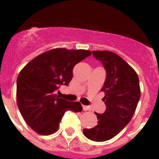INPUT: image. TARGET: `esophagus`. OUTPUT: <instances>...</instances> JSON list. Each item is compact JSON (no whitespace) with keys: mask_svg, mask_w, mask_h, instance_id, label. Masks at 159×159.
<instances>
[{"mask_svg":"<svg viewBox=\"0 0 159 159\" xmlns=\"http://www.w3.org/2000/svg\"><path fill=\"white\" fill-rule=\"evenodd\" d=\"M82 108H83V111H90L91 110V107L89 106H82Z\"/></svg>","mask_w":159,"mask_h":159,"instance_id":"34e87169","label":"esophagus"}]
</instances>
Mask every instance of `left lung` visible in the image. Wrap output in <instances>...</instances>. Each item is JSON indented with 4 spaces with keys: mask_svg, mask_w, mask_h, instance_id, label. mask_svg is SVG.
<instances>
[{
    "mask_svg": "<svg viewBox=\"0 0 159 159\" xmlns=\"http://www.w3.org/2000/svg\"><path fill=\"white\" fill-rule=\"evenodd\" d=\"M102 62L106 78L102 92L106 106L103 114L95 113L98 122L83 134L91 140L103 142L118 134L132 119L140 98L139 80L136 72L119 55L110 51H92Z\"/></svg>",
    "mask_w": 159,
    "mask_h": 159,
    "instance_id": "1",
    "label": "left lung"
}]
</instances>
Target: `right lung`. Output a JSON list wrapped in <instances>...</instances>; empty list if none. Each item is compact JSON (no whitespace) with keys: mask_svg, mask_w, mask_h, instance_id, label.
Masks as SVG:
<instances>
[{"mask_svg":"<svg viewBox=\"0 0 159 159\" xmlns=\"http://www.w3.org/2000/svg\"><path fill=\"white\" fill-rule=\"evenodd\" d=\"M91 54V51L84 49L53 48L34 57L19 73L18 108L36 133L43 135L55 133L66 111H82L80 102L59 98L55 91L62 85H68L75 65Z\"/></svg>","mask_w":159,"mask_h":159,"instance_id":"obj_1","label":"right lung"}]
</instances>
